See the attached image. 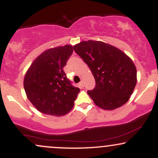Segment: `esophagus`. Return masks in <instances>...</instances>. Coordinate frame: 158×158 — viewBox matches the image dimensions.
<instances>
[{
    "mask_svg": "<svg viewBox=\"0 0 158 158\" xmlns=\"http://www.w3.org/2000/svg\"><path fill=\"white\" fill-rule=\"evenodd\" d=\"M79 86H80L81 88H83V87H84V81H81V82L79 83Z\"/></svg>",
    "mask_w": 158,
    "mask_h": 158,
    "instance_id": "34e87169",
    "label": "esophagus"
}]
</instances>
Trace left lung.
Listing matches in <instances>:
<instances>
[{"mask_svg":"<svg viewBox=\"0 0 158 158\" xmlns=\"http://www.w3.org/2000/svg\"><path fill=\"white\" fill-rule=\"evenodd\" d=\"M73 49L93 73L96 86L88 94L97 106L114 110L128 102L137 84V69L125 52L92 40L81 41Z\"/></svg>","mask_w":158,"mask_h":158,"instance_id":"1","label":"left lung"}]
</instances>
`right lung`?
Masks as SVG:
<instances>
[{"instance_id": "right-lung-1", "label": "right lung", "mask_w": 158, "mask_h": 158, "mask_svg": "<svg viewBox=\"0 0 158 158\" xmlns=\"http://www.w3.org/2000/svg\"><path fill=\"white\" fill-rule=\"evenodd\" d=\"M73 51L69 44L48 49L36 58L25 74L27 97L41 113L59 117L73 108L80 89L72 85L63 70Z\"/></svg>"}]
</instances>
